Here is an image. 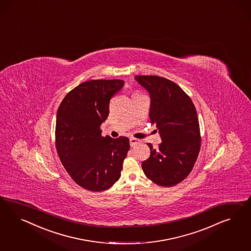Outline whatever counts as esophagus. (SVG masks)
<instances>
[{
  "label": "esophagus",
  "mask_w": 251,
  "mask_h": 251,
  "mask_svg": "<svg viewBox=\"0 0 251 251\" xmlns=\"http://www.w3.org/2000/svg\"><path fill=\"white\" fill-rule=\"evenodd\" d=\"M140 143H141V141L138 140V139H135V138H130V139H129V145H130L131 147L135 146V145L140 144Z\"/></svg>",
  "instance_id": "obj_1"
}]
</instances>
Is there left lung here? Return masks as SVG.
I'll return each instance as SVG.
<instances>
[{
	"label": "left lung",
	"instance_id": "1",
	"mask_svg": "<svg viewBox=\"0 0 251 251\" xmlns=\"http://www.w3.org/2000/svg\"><path fill=\"white\" fill-rule=\"evenodd\" d=\"M150 95L149 117L158 129L162 143L157 149L148 144L150 157L142 163L152 182L171 187L192 170L201 148L197 111L190 97L174 82L155 75H136Z\"/></svg>",
	"mask_w": 251,
	"mask_h": 251
}]
</instances>
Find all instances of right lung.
I'll return each mask as SVG.
<instances>
[{"mask_svg":"<svg viewBox=\"0 0 251 251\" xmlns=\"http://www.w3.org/2000/svg\"><path fill=\"white\" fill-rule=\"evenodd\" d=\"M123 80H91L79 84L61 101L56 119V149L69 175L85 190L103 191L121 177L129 150L127 137L101 135L109 101Z\"/></svg>","mask_w":251,"mask_h":251,"instance_id":"obj_1","label":"right lung"}]
</instances>
